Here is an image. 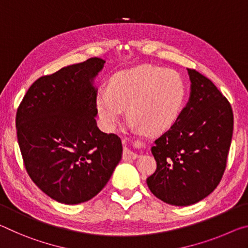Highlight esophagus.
<instances>
[{
  "label": "esophagus",
  "mask_w": 248,
  "mask_h": 248,
  "mask_svg": "<svg viewBox=\"0 0 248 248\" xmlns=\"http://www.w3.org/2000/svg\"><path fill=\"white\" fill-rule=\"evenodd\" d=\"M139 157L136 153H134L133 151L128 148H124V152H123V159L125 160H129V159H136V158Z\"/></svg>",
  "instance_id": "1"
}]
</instances>
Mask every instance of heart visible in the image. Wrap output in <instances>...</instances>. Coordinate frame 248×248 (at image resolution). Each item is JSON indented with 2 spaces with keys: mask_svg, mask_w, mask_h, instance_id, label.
<instances>
[{
  "mask_svg": "<svg viewBox=\"0 0 248 248\" xmlns=\"http://www.w3.org/2000/svg\"><path fill=\"white\" fill-rule=\"evenodd\" d=\"M184 84L171 70L144 64L112 77L108 92H100L95 108L105 131L116 127L123 108L135 126L160 133L176 122L184 103Z\"/></svg>",
  "mask_w": 248,
  "mask_h": 248,
  "instance_id": "1",
  "label": "heart"
}]
</instances>
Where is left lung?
Returning a JSON list of instances; mask_svg holds the SVG:
<instances>
[{"label": "left lung", "mask_w": 248, "mask_h": 248, "mask_svg": "<svg viewBox=\"0 0 248 248\" xmlns=\"http://www.w3.org/2000/svg\"><path fill=\"white\" fill-rule=\"evenodd\" d=\"M188 70V103L167 132L154 141L156 171L147 178L154 196L186 206L208 197L220 184L233 135V111L213 82Z\"/></svg>", "instance_id": "1"}]
</instances>
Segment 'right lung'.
<instances>
[{"label": "right lung", "mask_w": 248, "mask_h": 248, "mask_svg": "<svg viewBox=\"0 0 248 248\" xmlns=\"http://www.w3.org/2000/svg\"><path fill=\"white\" fill-rule=\"evenodd\" d=\"M105 60L90 58L36 80L16 113L24 164L35 185L57 202L95 197L122 159V141L96 125L94 79Z\"/></svg>", "instance_id": "1"}]
</instances>
